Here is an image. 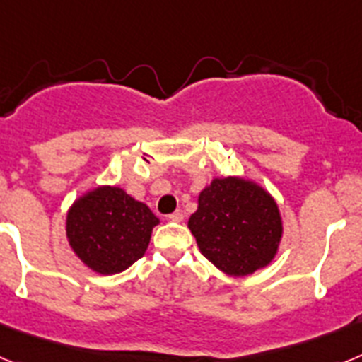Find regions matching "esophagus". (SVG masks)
Instances as JSON below:
<instances>
[{
	"instance_id": "34e87169",
	"label": "esophagus",
	"mask_w": 362,
	"mask_h": 362,
	"mask_svg": "<svg viewBox=\"0 0 362 362\" xmlns=\"http://www.w3.org/2000/svg\"><path fill=\"white\" fill-rule=\"evenodd\" d=\"M168 219H170L172 223H181V221H183V212H181V210H175L174 214L168 216Z\"/></svg>"
}]
</instances>
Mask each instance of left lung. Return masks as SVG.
I'll use <instances>...</instances> for the list:
<instances>
[{"label": "left lung", "mask_w": 362, "mask_h": 362, "mask_svg": "<svg viewBox=\"0 0 362 362\" xmlns=\"http://www.w3.org/2000/svg\"><path fill=\"white\" fill-rule=\"evenodd\" d=\"M199 252L226 276L245 277L274 261L283 217L270 192L252 179L214 177L188 219Z\"/></svg>", "instance_id": "8db88e82"}]
</instances>
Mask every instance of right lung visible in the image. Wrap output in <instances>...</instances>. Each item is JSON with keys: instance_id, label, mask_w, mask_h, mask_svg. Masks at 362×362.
<instances>
[{"instance_id": "1", "label": "right lung", "mask_w": 362, "mask_h": 362, "mask_svg": "<svg viewBox=\"0 0 362 362\" xmlns=\"http://www.w3.org/2000/svg\"><path fill=\"white\" fill-rule=\"evenodd\" d=\"M159 219L123 188L101 185L85 192L66 212V241L88 270L114 276L145 255Z\"/></svg>"}]
</instances>
